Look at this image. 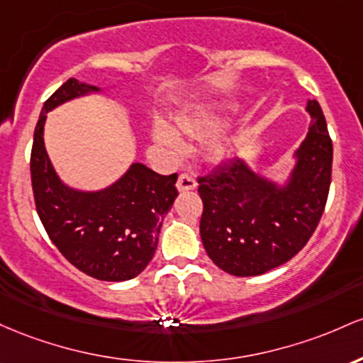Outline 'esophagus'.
<instances>
[{
	"label": "esophagus",
	"mask_w": 363,
	"mask_h": 363,
	"mask_svg": "<svg viewBox=\"0 0 363 363\" xmlns=\"http://www.w3.org/2000/svg\"><path fill=\"white\" fill-rule=\"evenodd\" d=\"M177 186H178V190H180V192H186V190H194L195 186H197V182H195L194 174L182 173L180 177H178Z\"/></svg>",
	"instance_id": "esophagus-1"
}]
</instances>
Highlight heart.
Wrapping results in <instances>:
<instances>
[{
    "label": "heart",
    "mask_w": 363,
    "mask_h": 363,
    "mask_svg": "<svg viewBox=\"0 0 363 363\" xmlns=\"http://www.w3.org/2000/svg\"><path fill=\"white\" fill-rule=\"evenodd\" d=\"M226 123L225 109H201V111L192 113L189 116H183L178 121V127L190 137H206L219 132ZM154 137L157 142L169 149H180L182 138L169 125L157 123L154 128ZM231 154V144L226 138H216L209 145V157L213 161H225Z\"/></svg>",
    "instance_id": "heart-1"
}]
</instances>
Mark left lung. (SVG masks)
<instances>
[{
    "label": "left lung",
    "mask_w": 363,
    "mask_h": 363,
    "mask_svg": "<svg viewBox=\"0 0 363 363\" xmlns=\"http://www.w3.org/2000/svg\"><path fill=\"white\" fill-rule=\"evenodd\" d=\"M307 111L312 125L286 185L266 180L238 157L199 177L203 248L228 274L259 276L288 262L319 225L331 185L333 140L319 103L308 101Z\"/></svg>",
    "instance_id": "left-lung-1"
}]
</instances>
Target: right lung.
<instances>
[{
  "mask_svg": "<svg viewBox=\"0 0 363 363\" xmlns=\"http://www.w3.org/2000/svg\"><path fill=\"white\" fill-rule=\"evenodd\" d=\"M97 91L99 87L68 79L44 103L30 152L32 190L40 223L68 262L96 279L127 281L154 257L162 219L178 195V174L164 177L133 162L120 180L99 192L61 183L44 147L46 115L56 106Z\"/></svg>",
  "mask_w": 363,
  "mask_h": 363,
  "instance_id": "add662e5",
  "label": "right lung"
}]
</instances>
